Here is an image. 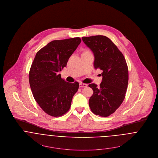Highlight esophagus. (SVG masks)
<instances>
[{
    "instance_id": "34e87169",
    "label": "esophagus",
    "mask_w": 158,
    "mask_h": 158,
    "mask_svg": "<svg viewBox=\"0 0 158 158\" xmlns=\"http://www.w3.org/2000/svg\"><path fill=\"white\" fill-rule=\"evenodd\" d=\"M87 86V85L85 83H80V87H86Z\"/></svg>"
}]
</instances>
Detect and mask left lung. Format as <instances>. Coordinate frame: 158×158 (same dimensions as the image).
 Wrapping results in <instances>:
<instances>
[{
    "label": "left lung",
    "instance_id": "1",
    "mask_svg": "<svg viewBox=\"0 0 158 158\" xmlns=\"http://www.w3.org/2000/svg\"><path fill=\"white\" fill-rule=\"evenodd\" d=\"M83 42L93 52L94 68L102 71L100 86L90 84L94 94L89 101L92 112L106 117L121 106L125 98L129 81L126 59L117 46L108 37L94 35L82 37Z\"/></svg>",
    "mask_w": 158,
    "mask_h": 158
}]
</instances>
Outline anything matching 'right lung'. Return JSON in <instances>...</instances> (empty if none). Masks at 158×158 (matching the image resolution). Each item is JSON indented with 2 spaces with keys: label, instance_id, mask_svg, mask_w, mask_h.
<instances>
[{
  "label": "right lung",
  "instance_id": "add662e5",
  "mask_svg": "<svg viewBox=\"0 0 158 158\" xmlns=\"http://www.w3.org/2000/svg\"><path fill=\"white\" fill-rule=\"evenodd\" d=\"M80 37L53 40L39 50L29 73L34 98L43 111L52 116L65 114L70 109L79 83H68L59 73L81 43Z\"/></svg>",
  "mask_w": 158,
  "mask_h": 158
}]
</instances>
